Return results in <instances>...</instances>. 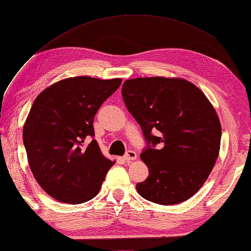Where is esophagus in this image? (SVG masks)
<instances>
[{"label": "esophagus", "mask_w": 251, "mask_h": 251, "mask_svg": "<svg viewBox=\"0 0 251 251\" xmlns=\"http://www.w3.org/2000/svg\"><path fill=\"white\" fill-rule=\"evenodd\" d=\"M136 158H137V154L136 152H134V151H128V152L124 155V160L126 162H130L133 160H136Z\"/></svg>", "instance_id": "esophagus-1"}]
</instances>
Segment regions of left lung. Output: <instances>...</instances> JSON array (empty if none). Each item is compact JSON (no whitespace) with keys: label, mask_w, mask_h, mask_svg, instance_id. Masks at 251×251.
Wrapping results in <instances>:
<instances>
[{"label":"left lung","mask_w":251,"mask_h":251,"mask_svg":"<svg viewBox=\"0 0 251 251\" xmlns=\"http://www.w3.org/2000/svg\"><path fill=\"white\" fill-rule=\"evenodd\" d=\"M122 95L149 144L141 154L149 176L136 184L138 194L163 205L188 200L206 181L220 151L221 125L212 104L182 78L128 79Z\"/></svg>","instance_id":"8db88e82"}]
</instances>
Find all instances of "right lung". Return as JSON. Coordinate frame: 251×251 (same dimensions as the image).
I'll return each instance as SVG.
<instances>
[{
  "instance_id": "1",
  "label": "right lung",
  "mask_w": 251,
  "mask_h": 251,
  "mask_svg": "<svg viewBox=\"0 0 251 251\" xmlns=\"http://www.w3.org/2000/svg\"><path fill=\"white\" fill-rule=\"evenodd\" d=\"M88 75L53 83L35 98L23 126V143L31 172L55 200L70 204L98 194L114 165L94 137L99 107L121 86Z\"/></svg>"
}]
</instances>
